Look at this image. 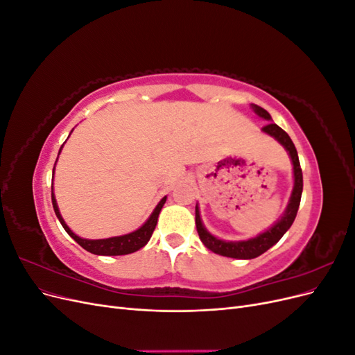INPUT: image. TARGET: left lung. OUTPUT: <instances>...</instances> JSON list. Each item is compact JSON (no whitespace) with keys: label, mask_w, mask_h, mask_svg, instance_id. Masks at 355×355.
I'll return each instance as SVG.
<instances>
[{"label":"left lung","mask_w":355,"mask_h":355,"mask_svg":"<svg viewBox=\"0 0 355 355\" xmlns=\"http://www.w3.org/2000/svg\"><path fill=\"white\" fill-rule=\"evenodd\" d=\"M252 108L257 115L265 118V120H271V115L268 114L263 108H261V106L252 103ZM262 130L275 137L277 141L287 149L290 158H292L295 187L292 191V197H290V201H288V206L283 214V218L278 220L272 228H270L261 235H257L254 239L245 240V241H222L216 237H213V235L209 234L206 228L202 227L198 206H196V225H197V232L200 235V240L213 253H218L220 256H227V257H235V259H253V257L261 256L262 253H265L268 249H270V247L278 243V240L283 237L286 231L292 227V223L296 218L299 204H300V197H302V188H304L302 168H300L297 151L292 142V139H290V136L283 130L282 127H278L274 123H270L266 124Z\"/></svg>","instance_id":"1"}]
</instances>
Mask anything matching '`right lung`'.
Listing matches in <instances>:
<instances>
[{
  "label": "right lung",
  "mask_w": 355,
  "mask_h": 355,
  "mask_svg": "<svg viewBox=\"0 0 355 355\" xmlns=\"http://www.w3.org/2000/svg\"><path fill=\"white\" fill-rule=\"evenodd\" d=\"M62 146H60V149H62ZM59 154H60V151H59ZM53 173H55V168H53ZM166 198L167 197H164L163 200L158 202V206L155 207V210L153 211L151 216H149V219L137 231L130 232V234H125V235H121V237H111V239H105V240H85V239H80L78 235H75L68 228V225L65 223V220L62 219L60 213H59L55 194H53V192H51L53 209H55V213H56L59 222L62 223V227L65 228V231L71 235V237L75 241H77L83 247V249H85V250L93 253V254H102V256L128 254V253H133V252H136L139 249H142V247L149 241V239H151V235H153V232L155 230L157 220H158V214H159L161 209H163V206H164Z\"/></svg>",
  "instance_id": "1"
}]
</instances>
